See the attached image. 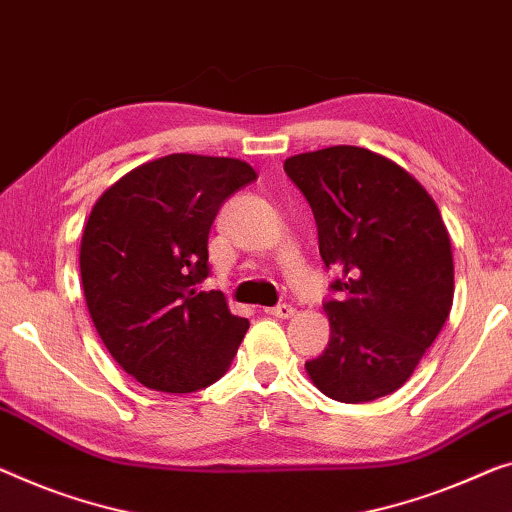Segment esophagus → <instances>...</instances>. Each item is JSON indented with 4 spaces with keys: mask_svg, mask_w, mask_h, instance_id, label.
<instances>
[{
    "mask_svg": "<svg viewBox=\"0 0 512 512\" xmlns=\"http://www.w3.org/2000/svg\"><path fill=\"white\" fill-rule=\"evenodd\" d=\"M264 312H266V315H273L278 319H289V317H294L296 310L292 308V305L280 303V305H276V308H264Z\"/></svg>",
    "mask_w": 512,
    "mask_h": 512,
    "instance_id": "1",
    "label": "esophagus"
}]
</instances>
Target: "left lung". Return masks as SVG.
I'll return each mask as SVG.
<instances>
[{
	"mask_svg": "<svg viewBox=\"0 0 512 512\" xmlns=\"http://www.w3.org/2000/svg\"><path fill=\"white\" fill-rule=\"evenodd\" d=\"M315 213L319 255L340 271L324 303L329 347L305 372L329 398L372 402L414 375L453 305L451 236L432 195L395 160L326 147L285 160Z\"/></svg>",
	"mask_w": 512,
	"mask_h": 512,
	"instance_id": "left-lung-1",
	"label": "left lung"
}]
</instances>
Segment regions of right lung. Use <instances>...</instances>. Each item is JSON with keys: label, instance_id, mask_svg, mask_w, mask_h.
I'll list each match as a JSON object with an SVG mask.
<instances>
[{"label": "right lung", "instance_id": "right-lung-1", "mask_svg": "<svg viewBox=\"0 0 512 512\" xmlns=\"http://www.w3.org/2000/svg\"><path fill=\"white\" fill-rule=\"evenodd\" d=\"M255 179L246 160L170 154L124 174L91 209L80 243L89 317L142 386L193 393L230 370L250 322L197 285L220 204Z\"/></svg>", "mask_w": 512, "mask_h": 512}]
</instances>
